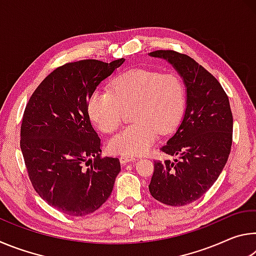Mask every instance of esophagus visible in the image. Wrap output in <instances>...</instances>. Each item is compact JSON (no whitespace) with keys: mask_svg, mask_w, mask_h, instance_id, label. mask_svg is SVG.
I'll return each mask as SVG.
<instances>
[{"mask_svg":"<svg viewBox=\"0 0 256 256\" xmlns=\"http://www.w3.org/2000/svg\"><path fill=\"white\" fill-rule=\"evenodd\" d=\"M136 160V158L132 157V156H120V164H128V162H132Z\"/></svg>","mask_w":256,"mask_h":256,"instance_id":"esophagus-1","label":"esophagus"}]
</instances>
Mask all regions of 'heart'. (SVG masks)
Segmentation results:
<instances>
[{
  "mask_svg": "<svg viewBox=\"0 0 256 256\" xmlns=\"http://www.w3.org/2000/svg\"><path fill=\"white\" fill-rule=\"evenodd\" d=\"M90 120L104 133H112L131 108L134 123L110 141V150L123 156L148 152L159 133H170L185 110L183 82L172 73L132 68L112 81L110 92H94L88 100Z\"/></svg>",
  "mask_w": 256,
  "mask_h": 256,
  "instance_id": "1",
  "label": "heart"
}]
</instances>
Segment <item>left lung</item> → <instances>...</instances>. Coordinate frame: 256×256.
<instances>
[{"mask_svg": "<svg viewBox=\"0 0 256 256\" xmlns=\"http://www.w3.org/2000/svg\"><path fill=\"white\" fill-rule=\"evenodd\" d=\"M150 56L168 60L183 78L188 94L184 118L160 149L177 159L156 160L149 185L156 200L180 206L200 198L222 172L232 144V114L219 81L190 56L170 50Z\"/></svg>", "mask_w": 256, "mask_h": 256, "instance_id": "obj_1", "label": "left lung"}]
</instances>
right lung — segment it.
I'll return each mask as SVG.
<instances>
[{"label":"right lung","instance_id":"1","mask_svg":"<svg viewBox=\"0 0 256 256\" xmlns=\"http://www.w3.org/2000/svg\"><path fill=\"white\" fill-rule=\"evenodd\" d=\"M124 60H84L58 66L26 106L20 148L29 180L42 200L66 214L98 210L120 172L118 158L100 156L86 106L97 86Z\"/></svg>","mask_w":256,"mask_h":256}]
</instances>
